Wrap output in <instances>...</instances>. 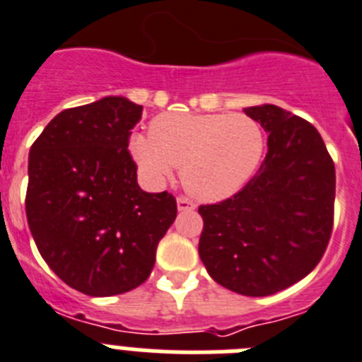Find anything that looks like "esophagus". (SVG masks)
<instances>
[{
    "mask_svg": "<svg viewBox=\"0 0 362 362\" xmlns=\"http://www.w3.org/2000/svg\"><path fill=\"white\" fill-rule=\"evenodd\" d=\"M177 209L179 210H196V203L187 197H177Z\"/></svg>",
    "mask_w": 362,
    "mask_h": 362,
    "instance_id": "34e87169",
    "label": "esophagus"
}]
</instances>
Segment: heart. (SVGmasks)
<instances>
[{
  "instance_id": "heart-1",
  "label": "heart",
  "mask_w": 362,
  "mask_h": 362,
  "mask_svg": "<svg viewBox=\"0 0 362 362\" xmlns=\"http://www.w3.org/2000/svg\"><path fill=\"white\" fill-rule=\"evenodd\" d=\"M267 137L246 114H163L150 134H136L130 150L143 174L159 183L181 168V179L199 199L232 196L263 161Z\"/></svg>"
}]
</instances>
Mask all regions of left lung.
Returning <instances> with one entry per match:
<instances>
[{"mask_svg":"<svg viewBox=\"0 0 362 362\" xmlns=\"http://www.w3.org/2000/svg\"><path fill=\"white\" fill-rule=\"evenodd\" d=\"M268 132V152L232 197L201 204V261L221 286L264 297L306 277L334 228L335 166L312 123L276 105L245 108Z\"/></svg>","mask_w":362,"mask_h":362,"instance_id":"8db88e82","label":"left lung"}]
</instances>
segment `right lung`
<instances>
[{
  "label": "right lung",
  "mask_w": 362,
  "mask_h": 362,
  "mask_svg": "<svg viewBox=\"0 0 362 362\" xmlns=\"http://www.w3.org/2000/svg\"><path fill=\"white\" fill-rule=\"evenodd\" d=\"M141 114V105L124 98L66 108L28 153L32 238L50 270L86 296H117L145 283L177 214L172 194L137 185L129 139Z\"/></svg>",
  "instance_id": "right-lung-1"
}]
</instances>
